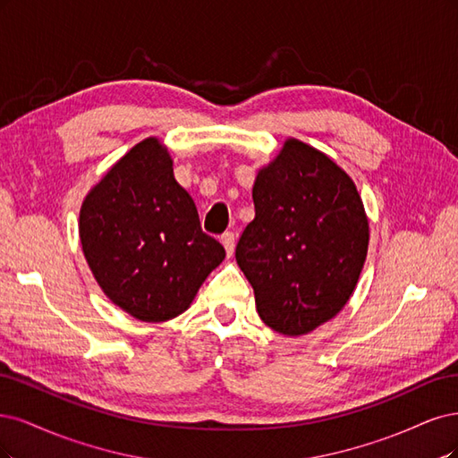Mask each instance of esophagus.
Returning a JSON list of instances; mask_svg holds the SVG:
<instances>
[{
	"instance_id": "34e87169",
	"label": "esophagus",
	"mask_w": 458,
	"mask_h": 458,
	"mask_svg": "<svg viewBox=\"0 0 458 458\" xmlns=\"http://www.w3.org/2000/svg\"><path fill=\"white\" fill-rule=\"evenodd\" d=\"M220 242H223L228 257H232L233 247H235V233H233V232H225L223 235H220Z\"/></svg>"
}]
</instances>
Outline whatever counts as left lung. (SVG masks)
<instances>
[{
  "mask_svg": "<svg viewBox=\"0 0 458 458\" xmlns=\"http://www.w3.org/2000/svg\"><path fill=\"white\" fill-rule=\"evenodd\" d=\"M255 218L235 260L255 291L260 319L302 336L350 301L369 247V218L350 174L299 139H285L253 184Z\"/></svg>",
  "mask_w": 458,
  "mask_h": 458,
  "instance_id": "8db88e82",
  "label": "left lung"
}]
</instances>
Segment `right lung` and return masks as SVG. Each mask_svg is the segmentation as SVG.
Here are the masks:
<instances>
[{
    "label": "right lung",
    "mask_w": 458,
    "mask_h": 458,
    "mask_svg": "<svg viewBox=\"0 0 458 458\" xmlns=\"http://www.w3.org/2000/svg\"><path fill=\"white\" fill-rule=\"evenodd\" d=\"M80 242L102 293L146 323L186 312L226 257L203 233L196 203L174 181L173 157L157 137L132 146L89 190Z\"/></svg>",
    "instance_id": "add662e5"
}]
</instances>
